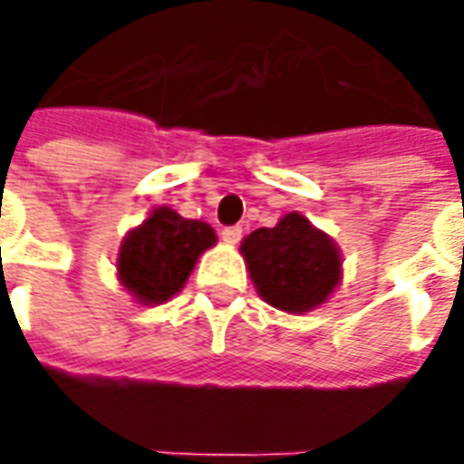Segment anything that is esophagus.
Segmentation results:
<instances>
[{
    "label": "esophagus",
    "mask_w": 464,
    "mask_h": 464,
    "mask_svg": "<svg viewBox=\"0 0 464 464\" xmlns=\"http://www.w3.org/2000/svg\"><path fill=\"white\" fill-rule=\"evenodd\" d=\"M240 236H243V228H240V226H226L224 231H221V238H224V243H228V246H236L240 240Z\"/></svg>",
    "instance_id": "1"
}]
</instances>
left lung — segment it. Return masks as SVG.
Segmentation results:
<instances>
[{"label":"left lung","instance_id":"8db88e82","mask_svg":"<svg viewBox=\"0 0 464 464\" xmlns=\"http://www.w3.org/2000/svg\"><path fill=\"white\" fill-rule=\"evenodd\" d=\"M240 253L257 295L289 314L316 309L341 279L338 247L302 214H287L275 228L253 231Z\"/></svg>","mask_w":464,"mask_h":464}]
</instances>
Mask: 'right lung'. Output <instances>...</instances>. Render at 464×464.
Returning a JSON list of instances; mask_svg holds the SVG:
<instances>
[{"mask_svg": "<svg viewBox=\"0 0 464 464\" xmlns=\"http://www.w3.org/2000/svg\"><path fill=\"white\" fill-rule=\"evenodd\" d=\"M217 243L204 221L182 218L168 207L155 208L121 243L119 279L140 304H162L185 287L197 257Z\"/></svg>", "mask_w": 464, "mask_h": 464, "instance_id": "1", "label": "right lung"}]
</instances>
